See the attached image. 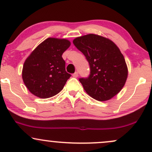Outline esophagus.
<instances>
[{
  "label": "esophagus",
  "instance_id": "obj_1",
  "mask_svg": "<svg viewBox=\"0 0 152 152\" xmlns=\"http://www.w3.org/2000/svg\"><path fill=\"white\" fill-rule=\"evenodd\" d=\"M73 76H74V77H75V78H77L78 76V72H75L74 74H73Z\"/></svg>",
  "mask_w": 152,
  "mask_h": 152
}]
</instances>
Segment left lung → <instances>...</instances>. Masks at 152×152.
Instances as JSON below:
<instances>
[{
  "instance_id": "obj_1",
  "label": "left lung",
  "mask_w": 152,
  "mask_h": 152,
  "mask_svg": "<svg viewBox=\"0 0 152 152\" xmlns=\"http://www.w3.org/2000/svg\"><path fill=\"white\" fill-rule=\"evenodd\" d=\"M73 43L89 63V77L79 79L86 93L99 102L119 93L128 77V68L118 47L109 38L94 34L74 38Z\"/></svg>"
}]
</instances>
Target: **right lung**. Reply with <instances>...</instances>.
Segmentation results:
<instances>
[{
    "label": "right lung",
    "mask_w": 152,
    "mask_h": 152,
    "mask_svg": "<svg viewBox=\"0 0 152 152\" xmlns=\"http://www.w3.org/2000/svg\"><path fill=\"white\" fill-rule=\"evenodd\" d=\"M71 46L66 38H48L26 59L22 78L31 94L41 99L56 95L71 77L65 69L62 54Z\"/></svg>",
    "instance_id": "add662e5"
}]
</instances>
